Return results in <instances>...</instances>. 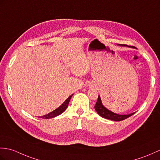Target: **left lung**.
<instances>
[{"instance_id": "left-lung-1", "label": "left lung", "mask_w": 160, "mask_h": 160, "mask_svg": "<svg viewBox=\"0 0 160 160\" xmlns=\"http://www.w3.org/2000/svg\"><path fill=\"white\" fill-rule=\"evenodd\" d=\"M118 46H122V47L126 46V47L132 48V46H128V45H125V44H118ZM95 109L96 110V112H98V114L100 117H102L104 118H107V119H109V120L114 121H120L126 119V118L131 117L132 115H133L135 113V112H133L128 114H118L112 112V111H110V110L106 108L102 104L101 98H100L99 95L98 96L97 103H96V104L95 106Z\"/></svg>"}]
</instances>
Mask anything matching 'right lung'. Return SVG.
<instances>
[{
    "label": "right lung",
    "mask_w": 160,
    "mask_h": 160,
    "mask_svg": "<svg viewBox=\"0 0 160 160\" xmlns=\"http://www.w3.org/2000/svg\"><path fill=\"white\" fill-rule=\"evenodd\" d=\"M72 95H70L69 97L65 101L62 103V105H61L59 106L58 108H57L56 110H53L52 112H51L50 113H48L46 115H44V116L42 117H40V118H46V119H48V118H54L58 116V115H60L61 114H62L64 111L67 109V108L68 106V104L69 103L70 99H71Z\"/></svg>",
    "instance_id": "add662e5"
}]
</instances>
